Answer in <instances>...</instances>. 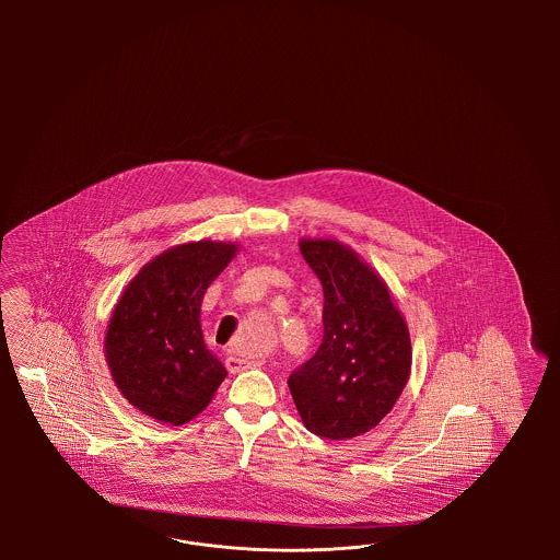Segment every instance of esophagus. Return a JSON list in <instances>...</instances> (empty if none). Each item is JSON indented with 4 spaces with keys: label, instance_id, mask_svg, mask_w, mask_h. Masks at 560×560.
Instances as JSON below:
<instances>
[{
    "label": "esophagus",
    "instance_id": "34e87169",
    "mask_svg": "<svg viewBox=\"0 0 560 560\" xmlns=\"http://www.w3.org/2000/svg\"><path fill=\"white\" fill-rule=\"evenodd\" d=\"M258 365H262L260 361H250V359H242V357L232 355V351H230V355L225 359V368L230 370V372H242V370H250V368H258Z\"/></svg>",
    "mask_w": 560,
    "mask_h": 560
}]
</instances>
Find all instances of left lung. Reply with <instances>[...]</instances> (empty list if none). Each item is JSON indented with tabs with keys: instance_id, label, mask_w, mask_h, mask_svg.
<instances>
[{
	"instance_id": "obj_1",
	"label": "left lung",
	"mask_w": 560,
	"mask_h": 560,
	"mask_svg": "<svg viewBox=\"0 0 560 560\" xmlns=\"http://www.w3.org/2000/svg\"><path fill=\"white\" fill-rule=\"evenodd\" d=\"M300 250L323 283L324 337L289 375V390L314 435L351 440L380 423L407 386V323L353 250L337 240H302Z\"/></svg>"
}]
</instances>
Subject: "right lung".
<instances>
[{
  "label": "right lung",
  "instance_id": "1",
  "mask_svg": "<svg viewBox=\"0 0 560 560\" xmlns=\"http://www.w3.org/2000/svg\"><path fill=\"white\" fill-rule=\"evenodd\" d=\"M236 244L190 242L153 258L127 285L106 330V361L120 394L160 423L183 424L220 388L225 368L205 347V291Z\"/></svg>",
  "mask_w": 560,
  "mask_h": 560
}]
</instances>
